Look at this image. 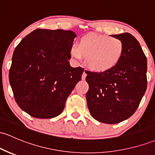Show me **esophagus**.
<instances>
[{
    "label": "esophagus",
    "instance_id": "34e87169",
    "mask_svg": "<svg viewBox=\"0 0 155 155\" xmlns=\"http://www.w3.org/2000/svg\"><path fill=\"white\" fill-rule=\"evenodd\" d=\"M86 76H87V74H86V73H85V72H83L82 76H81V79H82V80H84V79H85Z\"/></svg>",
    "mask_w": 155,
    "mask_h": 155
}]
</instances>
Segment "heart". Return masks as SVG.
Instances as JSON below:
<instances>
[{
    "label": "heart",
    "instance_id": "heart-1",
    "mask_svg": "<svg viewBox=\"0 0 155 155\" xmlns=\"http://www.w3.org/2000/svg\"><path fill=\"white\" fill-rule=\"evenodd\" d=\"M124 44L119 38L105 35L89 34L79 40V45H73L71 57L81 62L82 57L92 71L104 72L114 68L123 57Z\"/></svg>",
    "mask_w": 155,
    "mask_h": 155
}]
</instances>
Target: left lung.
I'll list each match as a JSON object with an SVG mask.
<instances>
[{"label": "left lung", "mask_w": 155, "mask_h": 155, "mask_svg": "<svg viewBox=\"0 0 155 155\" xmlns=\"http://www.w3.org/2000/svg\"><path fill=\"white\" fill-rule=\"evenodd\" d=\"M124 44L120 62L104 72L86 71L88 109L93 118L114 124L136 111L147 87V59L138 41L130 33L113 35Z\"/></svg>", "instance_id": "1"}]
</instances>
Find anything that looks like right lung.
Here are the masks:
<instances>
[{
    "mask_svg": "<svg viewBox=\"0 0 155 155\" xmlns=\"http://www.w3.org/2000/svg\"><path fill=\"white\" fill-rule=\"evenodd\" d=\"M76 35L72 31L38 28L17 45L9 82L18 106L31 116L52 118L62 112L84 68L68 59Z\"/></svg>",
    "mask_w": 155,
    "mask_h": 155,
    "instance_id": "right-lung-1",
    "label": "right lung"
}]
</instances>
